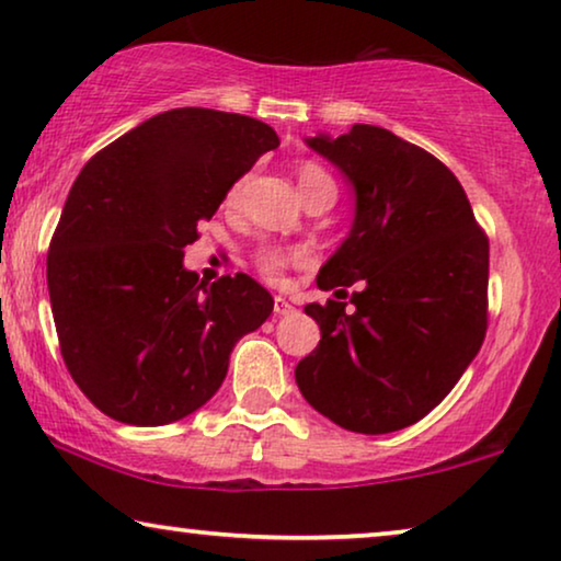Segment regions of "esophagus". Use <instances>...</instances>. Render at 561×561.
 I'll return each mask as SVG.
<instances>
[{"mask_svg":"<svg viewBox=\"0 0 561 561\" xmlns=\"http://www.w3.org/2000/svg\"><path fill=\"white\" fill-rule=\"evenodd\" d=\"M273 311H275V317H288V313H294V304H290L286 296H275Z\"/></svg>","mask_w":561,"mask_h":561,"instance_id":"obj_1","label":"esophagus"}]
</instances>
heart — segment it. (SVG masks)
Listing matches in <instances>:
<instances>
[{
  "mask_svg": "<svg viewBox=\"0 0 561 561\" xmlns=\"http://www.w3.org/2000/svg\"><path fill=\"white\" fill-rule=\"evenodd\" d=\"M319 181H329V175H327L324 168H319L317 163H304L301 168H298V188H301V191L306 186H311V183H319ZM237 188H240V186L232 188V194H229V198L237 196ZM296 260H298V255H288V252L275 250V248H265V250L257 252L260 271H263L267 278H273V280L278 278L283 271H286L288 263H296Z\"/></svg>",
  "mask_w": 561,
  "mask_h": 561,
  "instance_id": "b5f03b06",
  "label": "heart"
}]
</instances>
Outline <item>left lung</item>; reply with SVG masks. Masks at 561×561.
<instances>
[{
    "label": "left lung",
    "instance_id": "1",
    "mask_svg": "<svg viewBox=\"0 0 561 561\" xmlns=\"http://www.w3.org/2000/svg\"><path fill=\"white\" fill-rule=\"evenodd\" d=\"M304 142L344 175L355 198L350 232L317 286L359 280V290L352 313L342 301L304 309L321 340L296 365L298 390L347 432H398L439 405L480 352L488 240L455 173L390 129L352 125Z\"/></svg>",
    "mask_w": 561,
    "mask_h": 561
}]
</instances>
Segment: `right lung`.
<instances>
[{"instance_id":"1","label":"right lung","mask_w":561,"mask_h":561,"mask_svg":"<svg viewBox=\"0 0 561 561\" xmlns=\"http://www.w3.org/2000/svg\"><path fill=\"white\" fill-rule=\"evenodd\" d=\"M280 145L265 122L181 106L129 129L81 168L48 252L60 355L114 421L163 426L209 401L229 355L273 311L237 273L198 280L183 265L227 191Z\"/></svg>"}]
</instances>
